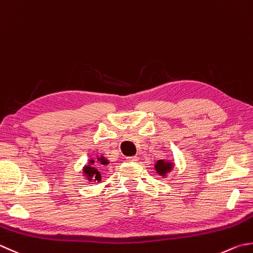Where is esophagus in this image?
Instances as JSON below:
<instances>
[{
  "instance_id": "1",
  "label": "esophagus",
  "mask_w": 253,
  "mask_h": 253,
  "mask_svg": "<svg viewBox=\"0 0 253 253\" xmlns=\"http://www.w3.org/2000/svg\"><path fill=\"white\" fill-rule=\"evenodd\" d=\"M126 161L127 162H136L137 161V157L136 156H127L126 157Z\"/></svg>"
}]
</instances>
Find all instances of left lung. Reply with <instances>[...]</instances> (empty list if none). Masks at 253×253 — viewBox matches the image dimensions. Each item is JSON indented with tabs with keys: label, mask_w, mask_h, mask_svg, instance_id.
Wrapping results in <instances>:
<instances>
[{
	"label": "left lung",
	"mask_w": 253,
	"mask_h": 253,
	"mask_svg": "<svg viewBox=\"0 0 253 253\" xmlns=\"http://www.w3.org/2000/svg\"><path fill=\"white\" fill-rule=\"evenodd\" d=\"M171 169H173V163H171V162L160 160L157 161L155 164V169L161 176H165L169 171L171 170Z\"/></svg>",
	"instance_id": "obj_1"
}]
</instances>
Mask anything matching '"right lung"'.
Segmentation results:
<instances>
[{
  "mask_svg": "<svg viewBox=\"0 0 253 253\" xmlns=\"http://www.w3.org/2000/svg\"><path fill=\"white\" fill-rule=\"evenodd\" d=\"M97 161L101 165H108L109 164V161L104 159V156L98 157ZM93 163H94L93 160L89 161V165H85L84 168V176H87V178L89 180H96V182H100V180H101V174H100V171L98 170V169L94 168Z\"/></svg>",
  "mask_w": 253,
  "mask_h": 253,
  "instance_id": "add662e5",
  "label": "right lung"
}]
</instances>
